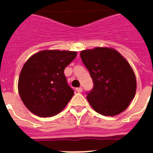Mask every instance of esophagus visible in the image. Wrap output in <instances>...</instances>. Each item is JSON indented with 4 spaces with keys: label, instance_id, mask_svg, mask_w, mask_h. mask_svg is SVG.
Masks as SVG:
<instances>
[{
    "label": "esophagus",
    "instance_id": "1",
    "mask_svg": "<svg viewBox=\"0 0 153 153\" xmlns=\"http://www.w3.org/2000/svg\"><path fill=\"white\" fill-rule=\"evenodd\" d=\"M76 92H78V93H81V92L83 91V88H82V87H78V88L76 89Z\"/></svg>",
    "mask_w": 153,
    "mask_h": 153
}]
</instances>
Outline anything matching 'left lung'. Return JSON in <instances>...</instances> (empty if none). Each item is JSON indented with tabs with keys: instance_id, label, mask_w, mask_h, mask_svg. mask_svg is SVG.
Instances as JSON below:
<instances>
[{
	"instance_id": "8db88e82",
	"label": "left lung",
	"mask_w": 153,
	"mask_h": 153,
	"mask_svg": "<svg viewBox=\"0 0 153 153\" xmlns=\"http://www.w3.org/2000/svg\"><path fill=\"white\" fill-rule=\"evenodd\" d=\"M80 57L94 84L86 93L90 106L103 116L123 112L136 90V76L128 61L118 51L108 47L81 51Z\"/></svg>"
}]
</instances>
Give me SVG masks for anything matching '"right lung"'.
<instances>
[{
  "instance_id": "obj_1",
  "label": "right lung",
  "mask_w": 153,
  "mask_h": 153,
  "mask_svg": "<svg viewBox=\"0 0 153 153\" xmlns=\"http://www.w3.org/2000/svg\"><path fill=\"white\" fill-rule=\"evenodd\" d=\"M76 54L75 51H43L24 63L19 76L18 92L31 113L50 117L67 106L74 92L67 84L64 69Z\"/></svg>"
}]
</instances>
